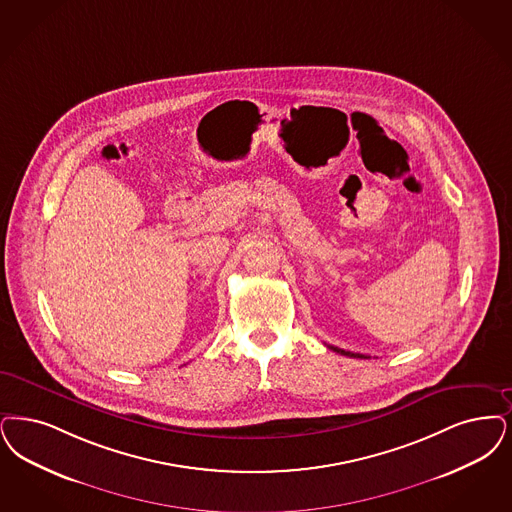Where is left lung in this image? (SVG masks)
<instances>
[{
  "label": "left lung",
  "instance_id": "left-lung-1",
  "mask_svg": "<svg viewBox=\"0 0 512 512\" xmlns=\"http://www.w3.org/2000/svg\"><path fill=\"white\" fill-rule=\"evenodd\" d=\"M328 348H331L333 352H339V354H343V356H350V358H369L366 354H356V352H348V350H343V348L331 347L328 345Z\"/></svg>",
  "mask_w": 512,
  "mask_h": 512
}]
</instances>
